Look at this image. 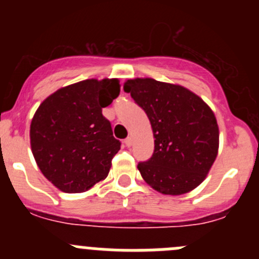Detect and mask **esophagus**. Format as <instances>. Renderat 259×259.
<instances>
[{
  "label": "esophagus",
  "instance_id": "1",
  "mask_svg": "<svg viewBox=\"0 0 259 259\" xmlns=\"http://www.w3.org/2000/svg\"><path fill=\"white\" fill-rule=\"evenodd\" d=\"M124 143H125V145H126V146H132V144H133V138L132 137H127L126 139L124 140Z\"/></svg>",
  "mask_w": 259,
  "mask_h": 259
}]
</instances>
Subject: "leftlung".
Segmentation results:
<instances>
[{
  "label": "left lung",
  "instance_id": "obj_1",
  "mask_svg": "<svg viewBox=\"0 0 259 259\" xmlns=\"http://www.w3.org/2000/svg\"><path fill=\"white\" fill-rule=\"evenodd\" d=\"M124 90L148 115L155 138L153 156L138 164L143 179L161 194L192 192L207 178L218 155L213 110L184 86L151 77L126 80Z\"/></svg>",
  "mask_w": 259,
  "mask_h": 259
}]
</instances>
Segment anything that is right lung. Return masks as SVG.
<instances>
[{
    "instance_id": "add662e5",
    "label": "right lung",
    "mask_w": 259,
    "mask_h": 259,
    "mask_svg": "<svg viewBox=\"0 0 259 259\" xmlns=\"http://www.w3.org/2000/svg\"><path fill=\"white\" fill-rule=\"evenodd\" d=\"M119 94L117 79L83 80L55 91L36 110L31 150L41 173L61 192H86L108 177L120 142L103 108Z\"/></svg>"
}]
</instances>
